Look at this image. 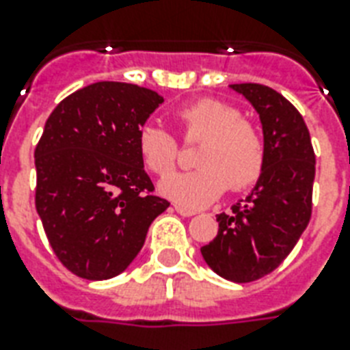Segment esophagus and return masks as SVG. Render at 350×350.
Wrapping results in <instances>:
<instances>
[{
  "mask_svg": "<svg viewBox=\"0 0 350 350\" xmlns=\"http://www.w3.org/2000/svg\"><path fill=\"white\" fill-rule=\"evenodd\" d=\"M174 208H176V213L181 214V216H187V218L196 214V211H194V208H187V207H183V205H174Z\"/></svg>",
  "mask_w": 350,
  "mask_h": 350,
  "instance_id": "1",
  "label": "esophagus"
}]
</instances>
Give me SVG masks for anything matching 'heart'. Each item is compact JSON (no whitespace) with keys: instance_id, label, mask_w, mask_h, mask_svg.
<instances>
[{"instance_id":"heart-1","label":"heart","mask_w":350,"mask_h":350,"mask_svg":"<svg viewBox=\"0 0 350 350\" xmlns=\"http://www.w3.org/2000/svg\"><path fill=\"white\" fill-rule=\"evenodd\" d=\"M187 139H202L194 156L198 169L174 172L159 181V192L185 207H207L230 187L247 189L265 169V142L258 126L225 101L205 98L176 112ZM137 154L150 172L165 176L174 169L178 143L161 125L137 131Z\"/></svg>"}]
</instances>
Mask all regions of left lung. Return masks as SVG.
<instances>
[{"label":"left lung","instance_id":"obj_1","mask_svg":"<svg viewBox=\"0 0 350 350\" xmlns=\"http://www.w3.org/2000/svg\"><path fill=\"white\" fill-rule=\"evenodd\" d=\"M260 114L265 169L243 203L218 214V236L202 247L203 260L225 280L247 283L272 272L298 243L312 213L316 156L296 107L260 83H236Z\"/></svg>","mask_w":350,"mask_h":350}]
</instances>
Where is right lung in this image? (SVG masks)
<instances>
[{"mask_svg": "<svg viewBox=\"0 0 350 350\" xmlns=\"http://www.w3.org/2000/svg\"><path fill=\"white\" fill-rule=\"evenodd\" d=\"M163 96L145 87L98 81L52 111L36 147V211L63 265L85 280H109L142 250L170 203L137 154V131Z\"/></svg>", "mask_w": 350, "mask_h": 350, "instance_id": "obj_1", "label": "right lung"}]
</instances>
